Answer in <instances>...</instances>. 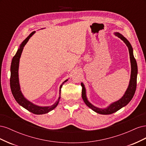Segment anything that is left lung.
Returning <instances> with one entry per match:
<instances>
[{"mask_svg": "<svg viewBox=\"0 0 146 146\" xmlns=\"http://www.w3.org/2000/svg\"><path fill=\"white\" fill-rule=\"evenodd\" d=\"M116 36L119 38H120L125 43L128 48H129V52L130 54V62H131V77L129 86L128 87L127 90L125 92V94L123 95L122 98L116 102L113 103L111 105H110V107L105 109H100L97 108L91 104L88 101L86 97V91L85 86H84L83 84L82 83L81 86L82 87V99L84 101V102L86 104V105L88 107L91 108L93 111L101 114H110L116 112L119 110H120L124 106L127 105L129 104L130 100L133 98V97L135 93L136 88V82H137V74H138V66H137L136 61L135 58L133 54V48L130 44V43L129 42L127 39L123 37L122 35L120 33H116Z\"/></svg>", "mask_w": 146, "mask_h": 146, "instance_id": "1", "label": "left lung"}]
</instances>
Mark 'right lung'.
Wrapping results in <instances>:
<instances>
[{
	"instance_id": "right-lung-1",
	"label": "right lung",
	"mask_w": 146,
	"mask_h": 146,
	"mask_svg": "<svg viewBox=\"0 0 146 146\" xmlns=\"http://www.w3.org/2000/svg\"><path fill=\"white\" fill-rule=\"evenodd\" d=\"M35 32H33L31 33L28 37L26 38L25 40L22 42L20 46V48L17 51L15 55L13 56L11 61V76H10V88L11 92L13 94V97H14L16 102L18 103L22 107H23L28 111H30L35 114H42L48 113L49 111H52L58 104L59 100L60 99V96H61V89L62 88L63 84L60 86V93H59V98L58 100L56 101V102L54 104L50 107H38V106L35 105L31 103L30 102L26 99L24 96L22 94V92L20 90V86L19 83V78H18V68H19V59L21 55L22 52L24 49V47L26 43L28 42L30 38L35 33ZM67 80L64 81V82H67Z\"/></svg>"
}]
</instances>
